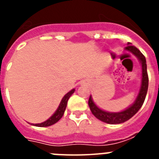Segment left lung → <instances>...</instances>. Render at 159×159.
Wrapping results in <instances>:
<instances>
[{
  "label": "left lung",
  "mask_w": 159,
  "mask_h": 159,
  "mask_svg": "<svg viewBox=\"0 0 159 159\" xmlns=\"http://www.w3.org/2000/svg\"><path fill=\"white\" fill-rule=\"evenodd\" d=\"M125 49L133 53L134 56H136L139 58V60L141 62L142 70H143L141 88H140V92L139 93L135 102H134V104H132L130 107H128L123 111L111 113V112L104 111L99 109V107H97V106H95V103L92 101V96H90L89 99H88V105H89L92 113L98 119L104 122V123H109V124H119V123H124V122L127 121L128 119H130L132 116H134L139 111L141 107L143 106L147 93V89H148L149 79L148 74H147V62H146L145 57L143 56V53L137 48L133 45H130V43H127V46L125 48Z\"/></svg>",
  "instance_id": "obj_1"
}]
</instances>
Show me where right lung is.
I'll list each match as a JSON object with an SVG mask.
<instances>
[{"label":"right lung","instance_id":"right-lung-1","mask_svg":"<svg viewBox=\"0 0 159 159\" xmlns=\"http://www.w3.org/2000/svg\"><path fill=\"white\" fill-rule=\"evenodd\" d=\"M74 92H75V89H72L71 91H70L68 93H67L65 95H64V98H63L62 100H61V102H60V106H59V107L57 108V111L55 112L52 116L49 118L48 120H46V121L43 122V123H36V124H32V125H34V126H36V127H49V126H51V125H53L56 123H57V122H58L61 118H62V116H64V111H65L66 107H67V100H68V99L70 98V96L74 93Z\"/></svg>","mask_w":159,"mask_h":159}]
</instances>
